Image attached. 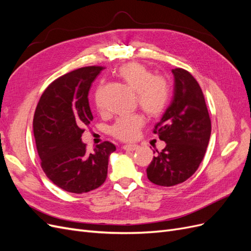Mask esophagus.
Masks as SVG:
<instances>
[{
	"label": "esophagus",
	"instance_id": "obj_1",
	"mask_svg": "<svg viewBox=\"0 0 251 251\" xmlns=\"http://www.w3.org/2000/svg\"><path fill=\"white\" fill-rule=\"evenodd\" d=\"M138 149H139V147L137 146V144H126V146H124V150L130 151H136V150H138Z\"/></svg>",
	"mask_w": 251,
	"mask_h": 251
}]
</instances>
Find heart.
Here are the masks:
<instances>
[{
    "mask_svg": "<svg viewBox=\"0 0 251 251\" xmlns=\"http://www.w3.org/2000/svg\"><path fill=\"white\" fill-rule=\"evenodd\" d=\"M118 76L126 86L136 93L137 102L150 117H158L164 112L169 101L170 91L168 82L160 76H155L146 66L138 63H128L119 68ZM95 102L100 108L96 94ZM144 124L139 114L119 117L111 127V133L120 140L131 141L138 136Z\"/></svg>",
    "mask_w": 251,
    "mask_h": 251,
    "instance_id": "b5f03b06",
    "label": "heart"
}]
</instances>
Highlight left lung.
<instances>
[{
  "label": "left lung",
  "instance_id": "left-lung-1",
  "mask_svg": "<svg viewBox=\"0 0 251 251\" xmlns=\"http://www.w3.org/2000/svg\"><path fill=\"white\" fill-rule=\"evenodd\" d=\"M174 95L154 133L166 143L147 169L154 184L182 183L198 170L211 133L209 114L199 83L186 70L173 69ZM155 153V151H154Z\"/></svg>",
  "mask_w": 251,
  "mask_h": 251
}]
</instances>
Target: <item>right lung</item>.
I'll list each match as a JSON object with an SVG mask.
<instances>
[{
  "label": "right lung",
  "mask_w": 251,
  "mask_h": 251,
  "mask_svg": "<svg viewBox=\"0 0 251 251\" xmlns=\"http://www.w3.org/2000/svg\"><path fill=\"white\" fill-rule=\"evenodd\" d=\"M102 67H85L57 78L37 103L33 134L42 169L58 187L82 194L100 187L108 175L109 158L116 147L104 141L86 151L83 127L93 119L88 94Z\"/></svg>",
  "instance_id": "obj_1"
}]
</instances>
